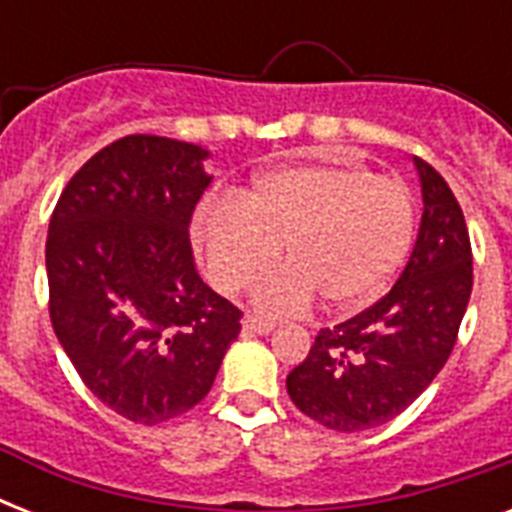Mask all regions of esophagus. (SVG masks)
<instances>
[{
    "label": "esophagus",
    "instance_id": "1",
    "mask_svg": "<svg viewBox=\"0 0 512 512\" xmlns=\"http://www.w3.org/2000/svg\"><path fill=\"white\" fill-rule=\"evenodd\" d=\"M241 327H244V332H249V335H271L276 324L268 319H260V316H244Z\"/></svg>",
    "mask_w": 512,
    "mask_h": 512
}]
</instances>
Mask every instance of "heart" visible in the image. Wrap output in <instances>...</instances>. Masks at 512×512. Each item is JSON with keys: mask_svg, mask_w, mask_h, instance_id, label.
<instances>
[{"mask_svg": "<svg viewBox=\"0 0 512 512\" xmlns=\"http://www.w3.org/2000/svg\"><path fill=\"white\" fill-rule=\"evenodd\" d=\"M417 231L412 191L396 177L345 164L268 170L239 196L196 209L193 247L209 281L236 295L287 252L289 263L252 289L257 308L292 313L316 295L332 311L374 303L404 265Z\"/></svg>", "mask_w": 512, "mask_h": 512, "instance_id": "obj_1", "label": "heart"}]
</instances>
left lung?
Listing matches in <instances>:
<instances>
[{"instance_id":"1","label":"left lung","mask_w":512,"mask_h":512,"mask_svg":"<svg viewBox=\"0 0 512 512\" xmlns=\"http://www.w3.org/2000/svg\"><path fill=\"white\" fill-rule=\"evenodd\" d=\"M422 223L404 273L353 319L321 329L287 377L295 406L329 430L356 433L398 417L444 369L473 289V252L452 188L414 156Z\"/></svg>"}]
</instances>
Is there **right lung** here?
Wrapping results in <instances>:
<instances>
[{
    "mask_svg": "<svg viewBox=\"0 0 512 512\" xmlns=\"http://www.w3.org/2000/svg\"><path fill=\"white\" fill-rule=\"evenodd\" d=\"M209 151L127 135L60 193L47 233L50 319L95 396L140 425L207 396L241 311L201 281L188 225L212 177Z\"/></svg>",
    "mask_w": 512,
    "mask_h": 512,
    "instance_id": "obj_1",
    "label": "right lung"
}]
</instances>
